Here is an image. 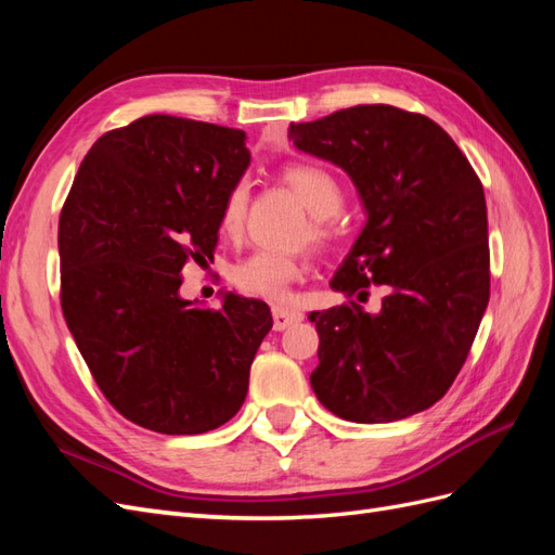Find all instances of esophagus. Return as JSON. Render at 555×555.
Segmentation results:
<instances>
[{"label": "esophagus", "instance_id": "esophagus-1", "mask_svg": "<svg viewBox=\"0 0 555 555\" xmlns=\"http://www.w3.org/2000/svg\"><path fill=\"white\" fill-rule=\"evenodd\" d=\"M304 314L292 308H273V328L275 331H284L294 324H298Z\"/></svg>", "mask_w": 555, "mask_h": 555}]
</instances>
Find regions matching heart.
Returning a JSON list of instances; mask_svg holds the SVG:
<instances>
[{
  "instance_id": "1",
  "label": "heart",
  "mask_w": 555,
  "mask_h": 555,
  "mask_svg": "<svg viewBox=\"0 0 555 555\" xmlns=\"http://www.w3.org/2000/svg\"><path fill=\"white\" fill-rule=\"evenodd\" d=\"M282 180L289 184L294 194L312 212L308 229L310 241L326 245L335 233L331 217L343 208L345 201L338 178L317 164H294L282 171ZM249 194V182L245 178L236 180L227 190L220 208V231L227 238H238L245 231ZM304 271L306 266L298 257L282 255V251L273 249H257L231 268V282L233 287L247 296L284 300L292 284L304 278Z\"/></svg>"
}]
</instances>
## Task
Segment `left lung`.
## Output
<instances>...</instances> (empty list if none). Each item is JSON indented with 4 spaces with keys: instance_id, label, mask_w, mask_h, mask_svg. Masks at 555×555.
Listing matches in <instances>:
<instances>
[{
    "instance_id": "left-lung-1",
    "label": "left lung",
    "mask_w": 555,
    "mask_h": 555,
    "mask_svg": "<svg viewBox=\"0 0 555 555\" xmlns=\"http://www.w3.org/2000/svg\"><path fill=\"white\" fill-rule=\"evenodd\" d=\"M308 155L357 184L365 227L331 280L349 304L310 312L319 402L357 424H386L435 405L461 373L491 292L481 180L449 133L422 113L386 104L335 111L289 127ZM371 283L377 315L353 300Z\"/></svg>"
}]
</instances>
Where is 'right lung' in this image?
I'll use <instances>...</instances> for the list:
<instances>
[{
    "mask_svg": "<svg viewBox=\"0 0 555 555\" xmlns=\"http://www.w3.org/2000/svg\"><path fill=\"white\" fill-rule=\"evenodd\" d=\"M243 129L145 115L106 131L60 212L62 312L99 389L164 435L220 428L241 410L273 317L227 294L180 296L190 259L212 257L227 190L249 166Z\"/></svg>",
    "mask_w": 555,
    "mask_h": 555,
    "instance_id": "obj_1",
    "label": "right lung"
}]
</instances>
